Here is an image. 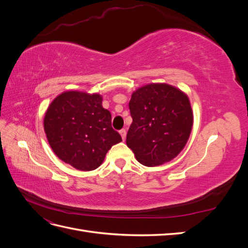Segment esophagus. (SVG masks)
I'll list each match as a JSON object with an SVG mask.
<instances>
[{"mask_svg":"<svg viewBox=\"0 0 248 248\" xmlns=\"http://www.w3.org/2000/svg\"><path fill=\"white\" fill-rule=\"evenodd\" d=\"M120 134H121V137H122V139H123V140L126 139V130L125 129H122V130H120Z\"/></svg>","mask_w":248,"mask_h":248,"instance_id":"34e87169","label":"esophagus"}]
</instances>
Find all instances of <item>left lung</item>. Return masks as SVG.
I'll return each instance as SVG.
<instances>
[{"mask_svg":"<svg viewBox=\"0 0 248 248\" xmlns=\"http://www.w3.org/2000/svg\"><path fill=\"white\" fill-rule=\"evenodd\" d=\"M129 109L132 123L126 144L142 166H161L184 149L193 112L181 90L161 82L142 86L132 93Z\"/></svg>","mask_w":248,"mask_h":248,"instance_id":"8db88e82","label":"left lung"}]
</instances>
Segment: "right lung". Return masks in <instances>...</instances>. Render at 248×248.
<instances>
[{
  "mask_svg": "<svg viewBox=\"0 0 248 248\" xmlns=\"http://www.w3.org/2000/svg\"><path fill=\"white\" fill-rule=\"evenodd\" d=\"M43 126L54 153L79 170L100 167L108 150L122 141L97 93L66 91L58 95L46 109Z\"/></svg>",
  "mask_w": 248,
  "mask_h": 248,
  "instance_id": "obj_1",
  "label": "right lung"
}]
</instances>
